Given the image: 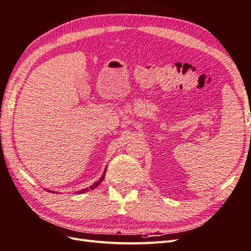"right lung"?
I'll return each mask as SVG.
<instances>
[{"instance_id": "right-lung-1", "label": "right lung", "mask_w": 251, "mask_h": 251, "mask_svg": "<svg viewBox=\"0 0 251 251\" xmlns=\"http://www.w3.org/2000/svg\"><path fill=\"white\" fill-rule=\"evenodd\" d=\"M107 169V168H106ZM105 174H106V170L104 171V174H102L101 175V177L99 179V180L98 181H96V182H94L92 185H91V187H90V188H86V189H83V190H80V191H77L76 193H77V194H81V193H85V192H88L89 190H94V188H96V187H98V185L102 181V179H104V177H105ZM47 191H49V190H47ZM49 192H52V193H56V192H54V191H49Z\"/></svg>"}]
</instances>
